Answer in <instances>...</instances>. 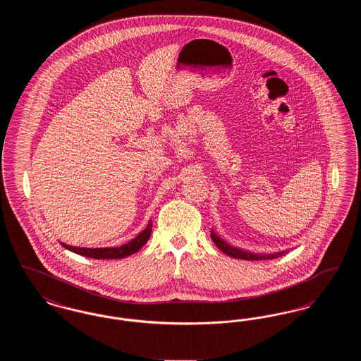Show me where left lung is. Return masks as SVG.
<instances>
[{"label":"left lung","instance_id":"1","mask_svg":"<svg viewBox=\"0 0 361 361\" xmlns=\"http://www.w3.org/2000/svg\"><path fill=\"white\" fill-rule=\"evenodd\" d=\"M211 238L214 240V243L218 246L219 250H222L224 255L230 256V257L240 258V259H250V261H258V259H272V258L280 257L283 256L284 253H276V255H264V256H259V255H253V253H249V252H243L240 249L237 247H233L230 245H227L224 240H221L214 231H211Z\"/></svg>","mask_w":361,"mask_h":361}]
</instances>
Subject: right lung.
<instances>
[{
  "label": "right lung",
  "mask_w": 361,
  "mask_h": 361,
  "mask_svg": "<svg viewBox=\"0 0 361 361\" xmlns=\"http://www.w3.org/2000/svg\"><path fill=\"white\" fill-rule=\"evenodd\" d=\"M150 234H152V222H149L147 227L134 240H130L126 245H121L119 247H99V249L89 247L87 249V247L70 246L66 243H62V246L73 253H77V255H81L85 257L96 258V259H106V258L116 259V258H124L134 255L150 238Z\"/></svg>",
  "instance_id": "obj_1"
}]
</instances>
